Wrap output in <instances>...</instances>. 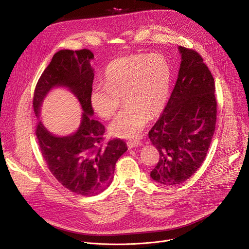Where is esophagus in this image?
Listing matches in <instances>:
<instances>
[{"label": "esophagus", "instance_id": "1", "mask_svg": "<svg viewBox=\"0 0 249 249\" xmlns=\"http://www.w3.org/2000/svg\"><path fill=\"white\" fill-rule=\"evenodd\" d=\"M142 145V143L140 141H137V140H134V141H128L127 142V146L129 149L131 148H134V147H137V146H140Z\"/></svg>", "mask_w": 249, "mask_h": 249}]
</instances>
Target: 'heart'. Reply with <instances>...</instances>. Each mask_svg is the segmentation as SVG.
<instances>
[{"label": "heart", "mask_w": 249, "mask_h": 249, "mask_svg": "<svg viewBox=\"0 0 249 249\" xmlns=\"http://www.w3.org/2000/svg\"><path fill=\"white\" fill-rule=\"evenodd\" d=\"M171 85V68L160 54H134L114 60L105 72V84L91 91V105L104 119H110L122 104L126 107L109 126L112 136L137 137L149 121L166 105Z\"/></svg>", "instance_id": "b5f03b06"}]
</instances>
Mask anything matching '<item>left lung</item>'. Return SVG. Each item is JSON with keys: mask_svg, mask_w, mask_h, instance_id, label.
<instances>
[{"mask_svg": "<svg viewBox=\"0 0 249 249\" xmlns=\"http://www.w3.org/2000/svg\"><path fill=\"white\" fill-rule=\"evenodd\" d=\"M181 64L175 87L148 136L159 152L150 176L166 186L189 179L205 160L216 124L214 79L203 58L180 46Z\"/></svg>", "mask_w": 249, "mask_h": 249, "instance_id": "1", "label": "left lung"}]
</instances>
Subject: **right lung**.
I'll return each mask as SVG.
<instances>
[{
	"label": "right lung",
	"mask_w": 249,
	"mask_h": 249,
	"mask_svg": "<svg viewBox=\"0 0 249 249\" xmlns=\"http://www.w3.org/2000/svg\"><path fill=\"white\" fill-rule=\"evenodd\" d=\"M88 49L61 50L42 73L35 88L33 107L37 117L48 92L54 87H67L82 106V121L74 134L57 137L37 122L36 136L47 166L60 183L76 194L92 196L104 191L114 177L115 165L126 152L121 139L104 142L105 127L91 118V91L94 80Z\"/></svg>",
	"instance_id": "1"
}]
</instances>
